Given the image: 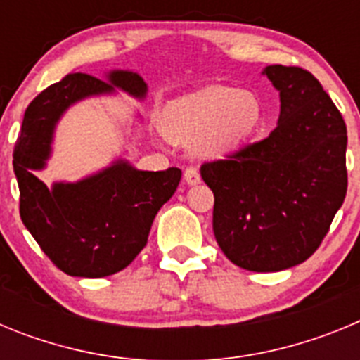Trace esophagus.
<instances>
[{"label":"esophagus","instance_id":"34e87169","mask_svg":"<svg viewBox=\"0 0 360 360\" xmlns=\"http://www.w3.org/2000/svg\"><path fill=\"white\" fill-rule=\"evenodd\" d=\"M184 178H186L187 186H196V184L202 182V178H200V173L195 169V167H187L186 173H184Z\"/></svg>","mask_w":360,"mask_h":360}]
</instances>
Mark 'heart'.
I'll list each match as a JSON object with an SVG mask.
<instances>
[{
  "instance_id": "b5f03b06",
  "label": "heart",
  "mask_w": 360,
  "mask_h": 360,
  "mask_svg": "<svg viewBox=\"0 0 360 360\" xmlns=\"http://www.w3.org/2000/svg\"><path fill=\"white\" fill-rule=\"evenodd\" d=\"M265 124L263 104L254 91L207 86L167 106L164 128L202 158H224L252 142Z\"/></svg>"
}]
</instances>
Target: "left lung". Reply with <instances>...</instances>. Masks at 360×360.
<instances>
[{"label": "left lung", "instance_id": "8db88e82", "mask_svg": "<svg viewBox=\"0 0 360 360\" xmlns=\"http://www.w3.org/2000/svg\"><path fill=\"white\" fill-rule=\"evenodd\" d=\"M279 91L278 126L227 160L202 165L212 231L234 265L278 272L316 252L348 187L346 124L321 82L297 66L263 68Z\"/></svg>", "mask_w": 360, "mask_h": 360}]
</instances>
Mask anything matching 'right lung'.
Masks as SVG:
<instances>
[{
    "label": "right lung",
    "mask_w": 360,
    "mask_h": 360,
    "mask_svg": "<svg viewBox=\"0 0 360 360\" xmlns=\"http://www.w3.org/2000/svg\"><path fill=\"white\" fill-rule=\"evenodd\" d=\"M117 90L144 101L148 84L131 70H111L104 79L68 73L28 104L14 148L25 227L53 265L75 278H106L126 269L146 247L153 219L182 178L178 167L141 171L124 158L77 182L49 187L36 176L52 157L56 128L68 108Z\"/></svg>",
    "instance_id": "right-lung-1"
}]
</instances>
